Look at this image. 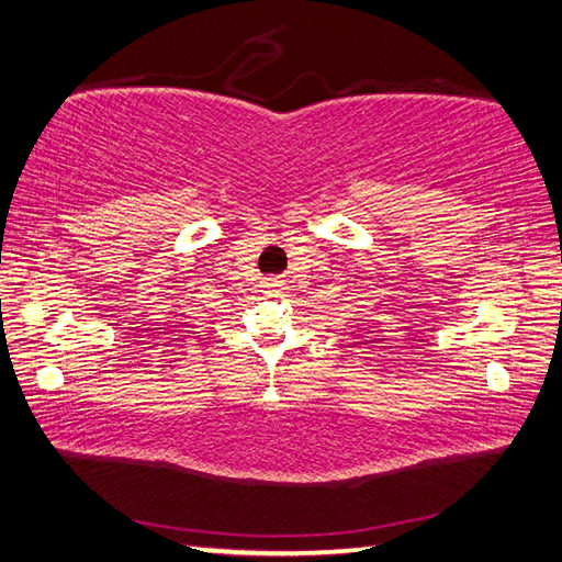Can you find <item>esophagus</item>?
I'll list each match as a JSON object with an SVG mask.
<instances>
[{
	"instance_id": "obj_1",
	"label": "esophagus",
	"mask_w": 562,
	"mask_h": 562,
	"mask_svg": "<svg viewBox=\"0 0 562 562\" xmlns=\"http://www.w3.org/2000/svg\"><path fill=\"white\" fill-rule=\"evenodd\" d=\"M265 289H267V293H281L285 289V281L279 277H271L265 281Z\"/></svg>"
}]
</instances>
